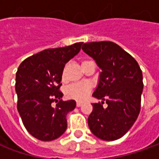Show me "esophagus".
<instances>
[{"label": "esophagus", "mask_w": 159, "mask_h": 159, "mask_svg": "<svg viewBox=\"0 0 159 159\" xmlns=\"http://www.w3.org/2000/svg\"><path fill=\"white\" fill-rule=\"evenodd\" d=\"M82 105V102H76V106L77 107H80Z\"/></svg>", "instance_id": "34e87169"}]
</instances>
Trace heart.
<instances>
[{
	"mask_svg": "<svg viewBox=\"0 0 159 159\" xmlns=\"http://www.w3.org/2000/svg\"><path fill=\"white\" fill-rule=\"evenodd\" d=\"M89 62H91V61L83 60L81 65L83 66ZM91 90H92V87L89 83H75V84H71L70 86L67 88L66 95L71 99L78 100V101H82L89 96Z\"/></svg>",
	"mask_w": 159,
	"mask_h": 159,
	"instance_id": "heart-1",
	"label": "heart"
}]
</instances>
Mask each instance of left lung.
<instances>
[{
	"mask_svg": "<svg viewBox=\"0 0 159 159\" xmlns=\"http://www.w3.org/2000/svg\"><path fill=\"white\" fill-rule=\"evenodd\" d=\"M82 49L102 69L93 96L102 102L92 104L89 128L102 140L119 139L131 128L141 111L142 70L130 54L111 41L84 43ZM103 101L106 108L102 106Z\"/></svg>",
	"mask_w": 159,
	"mask_h": 159,
	"instance_id": "left-lung-1",
	"label": "left lung"
}]
</instances>
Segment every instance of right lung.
Returning <instances> with one entry per match:
<instances>
[{"label": "right lung", "instance_id": "right-lung-1", "mask_svg": "<svg viewBox=\"0 0 159 159\" xmlns=\"http://www.w3.org/2000/svg\"><path fill=\"white\" fill-rule=\"evenodd\" d=\"M81 45L77 42L42 50L25 59L17 69V111L28 133L38 140L53 141L67 128L66 115L76 102L61 99V80L64 65L80 52Z\"/></svg>", "mask_w": 159, "mask_h": 159}]
</instances>
